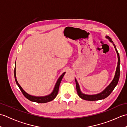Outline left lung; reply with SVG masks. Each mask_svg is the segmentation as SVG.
Masks as SVG:
<instances>
[{"mask_svg":"<svg viewBox=\"0 0 127 127\" xmlns=\"http://www.w3.org/2000/svg\"><path fill=\"white\" fill-rule=\"evenodd\" d=\"M106 37L107 39H109V40L111 42H113V41L111 40V39L109 36H106ZM113 45H114L115 48L116 50V51L117 54V56H118V63H117V69H116V74H115V76L114 80H112V81L111 83L107 86V87L105 89V90L102 92L101 93L98 94H95V95H86V94H84L81 93V92L80 91V87L79 85L78 84V82L76 81V80H75V82H76V91L78 95L81 98H82V99L86 100H88V101H95V100H101V99H103L106 98V97L108 96L111 93L113 90H114L115 87L117 85L118 80H119V78H120V55L119 53H118V51L116 48V46L113 43Z\"/></svg>","mask_w":127,"mask_h":127,"instance_id":"obj_1","label":"left lung"}]
</instances>
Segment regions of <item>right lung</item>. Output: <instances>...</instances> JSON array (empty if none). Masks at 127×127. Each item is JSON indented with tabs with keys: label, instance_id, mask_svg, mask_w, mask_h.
Returning <instances> with one entry per match:
<instances>
[{
	"label": "right lung",
	"instance_id": "1",
	"mask_svg": "<svg viewBox=\"0 0 127 127\" xmlns=\"http://www.w3.org/2000/svg\"><path fill=\"white\" fill-rule=\"evenodd\" d=\"M15 65H16V64H15ZM65 74V72H64V73L62 74L60 77H59L58 80H57V82L56 84L55 85V88H54L53 92L50 94V95H47V96H32V95H29V94H28V93H27L26 92L23 90L22 88L21 87V86L18 84L17 81V80H16V66H15V70H14V76H15L16 82V83H17V85L18 86V87L20 88L21 92H22V93H23V95L25 96L27 99L29 100H31L32 101H34V102H38V103H45V102H49V101H52V100H53L56 98L58 92L59 87V85H60V83L61 82V81H62V79H63L64 75Z\"/></svg>",
	"mask_w": 127,
	"mask_h": 127
}]
</instances>
